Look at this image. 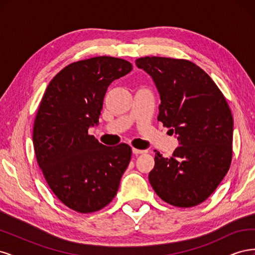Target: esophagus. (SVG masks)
I'll return each instance as SVG.
<instances>
[{
    "label": "esophagus",
    "instance_id": "1",
    "mask_svg": "<svg viewBox=\"0 0 255 255\" xmlns=\"http://www.w3.org/2000/svg\"><path fill=\"white\" fill-rule=\"evenodd\" d=\"M146 151L144 150H139V149H136V148H133V153L135 154V155H138V154H142V153H145Z\"/></svg>",
    "mask_w": 255,
    "mask_h": 255
}]
</instances>
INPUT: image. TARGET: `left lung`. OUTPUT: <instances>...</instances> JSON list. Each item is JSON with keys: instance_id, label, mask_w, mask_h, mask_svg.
<instances>
[{"instance_id": "obj_1", "label": "left lung", "mask_w": 255, "mask_h": 255, "mask_svg": "<svg viewBox=\"0 0 255 255\" xmlns=\"http://www.w3.org/2000/svg\"><path fill=\"white\" fill-rule=\"evenodd\" d=\"M138 68L152 76L160 96L157 120L176 134L172 156L156 151L149 181L156 195L177 207L210 197L229 171L233 154V117L217 85L187 59L145 56Z\"/></svg>"}]
</instances>
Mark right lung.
I'll use <instances>...</instances> for the list:
<instances>
[{
  "instance_id": "add662e5",
  "label": "right lung",
  "mask_w": 255,
  "mask_h": 255,
  "mask_svg": "<svg viewBox=\"0 0 255 255\" xmlns=\"http://www.w3.org/2000/svg\"><path fill=\"white\" fill-rule=\"evenodd\" d=\"M132 68L112 56L74 61L54 76L42 97L33 128L37 163L54 195L75 212L109 205L128 166V144L99 143L88 128L98 125L107 87Z\"/></svg>"
}]
</instances>
